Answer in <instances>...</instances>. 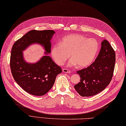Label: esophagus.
Listing matches in <instances>:
<instances>
[{
    "label": "esophagus",
    "instance_id": "esophagus-1",
    "mask_svg": "<svg viewBox=\"0 0 126 126\" xmlns=\"http://www.w3.org/2000/svg\"><path fill=\"white\" fill-rule=\"evenodd\" d=\"M63 72H65V73H70V70H69L67 69H65V68H63Z\"/></svg>",
    "mask_w": 126,
    "mask_h": 126
}]
</instances>
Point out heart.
I'll use <instances>...</instances> for the list:
<instances>
[{"mask_svg": "<svg viewBox=\"0 0 126 126\" xmlns=\"http://www.w3.org/2000/svg\"><path fill=\"white\" fill-rule=\"evenodd\" d=\"M99 44L94 38H88L80 34L72 33L64 36L60 44L54 45L51 55L55 62L63 65L69 57L68 65L79 68L87 67L92 63L99 50Z\"/></svg>", "mask_w": 126, "mask_h": 126, "instance_id": "1", "label": "heart"}]
</instances>
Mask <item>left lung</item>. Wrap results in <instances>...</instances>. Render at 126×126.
Segmentation results:
<instances>
[{
  "label": "left lung",
  "mask_w": 126,
  "mask_h": 126,
  "mask_svg": "<svg viewBox=\"0 0 126 126\" xmlns=\"http://www.w3.org/2000/svg\"><path fill=\"white\" fill-rule=\"evenodd\" d=\"M116 62L115 52L109 42L104 40L94 62L77 71L80 80L74 87L82 97L94 96L104 90L111 81Z\"/></svg>",
  "instance_id": "left-lung-1"
}]
</instances>
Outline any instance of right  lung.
<instances>
[{
    "label": "right lung",
    "instance_id": "add662e5",
    "mask_svg": "<svg viewBox=\"0 0 126 126\" xmlns=\"http://www.w3.org/2000/svg\"><path fill=\"white\" fill-rule=\"evenodd\" d=\"M55 32L52 30H32L14 43L11 49L10 66L12 75L19 86L34 96H43L54 85L56 76L62 68L47 55L51 52V39ZM39 43L44 46L45 54L36 63L26 62L23 51L30 45Z\"/></svg>",
    "mask_w": 126,
    "mask_h": 126
}]
</instances>
